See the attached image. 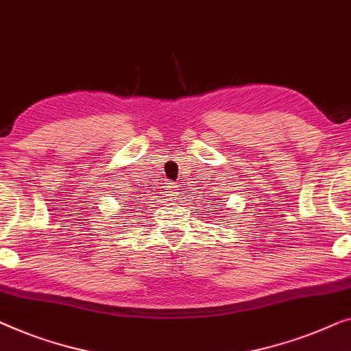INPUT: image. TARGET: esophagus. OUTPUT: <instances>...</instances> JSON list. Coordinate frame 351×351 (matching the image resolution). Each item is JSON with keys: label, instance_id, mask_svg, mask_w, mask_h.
I'll return each mask as SVG.
<instances>
[{"label": "esophagus", "instance_id": "34e87169", "mask_svg": "<svg viewBox=\"0 0 351 351\" xmlns=\"http://www.w3.org/2000/svg\"><path fill=\"white\" fill-rule=\"evenodd\" d=\"M167 196H176L177 195V185H172V184H169L167 185Z\"/></svg>", "mask_w": 351, "mask_h": 351}]
</instances>
